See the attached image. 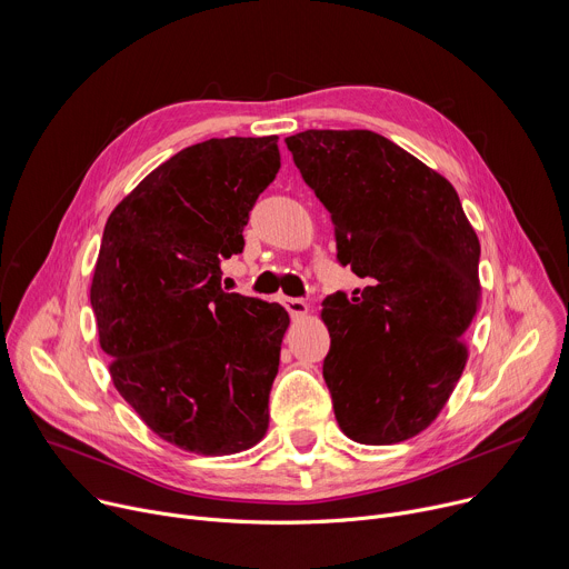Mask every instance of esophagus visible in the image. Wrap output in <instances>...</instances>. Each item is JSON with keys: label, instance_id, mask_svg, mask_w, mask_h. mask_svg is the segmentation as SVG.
Wrapping results in <instances>:
<instances>
[{"label": "esophagus", "instance_id": "34e87169", "mask_svg": "<svg viewBox=\"0 0 569 569\" xmlns=\"http://www.w3.org/2000/svg\"><path fill=\"white\" fill-rule=\"evenodd\" d=\"M286 310L292 315V317H303L308 312V303L303 299H297V297H283L281 299Z\"/></svg>", "mask_w": 569, "mask_h": 569}]
</instances>
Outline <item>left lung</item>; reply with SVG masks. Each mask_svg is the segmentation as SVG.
<instances>
[{
  "label": "left lung",
  "instance_id": "obj_1",
  "mask_svg": "<svg viewBox=\"0 0 569 569\" xmlns=\"http://www.w3.org/2000/svg\"><path fill=\"white\" fill-rule=\"evenodd\" d=\"M303 182L329 209L338 261L369 279L323 301V360L340 430L365 446L423 432L468 360L479 310V238L455 187L371 130L286 137Z\"/></svg>",
  "mask_w": 569,
  "mask_h": 569
}]
</instances>
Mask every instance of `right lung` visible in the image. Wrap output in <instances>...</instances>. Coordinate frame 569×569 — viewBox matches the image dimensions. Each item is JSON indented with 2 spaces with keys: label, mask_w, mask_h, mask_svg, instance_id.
Listing matches in <instances>:
<instances>
[{
  "label": "right lung",
  "mask_w": 569,
  "mask_h": 569,
  "mask_svg": "<svg viewBox=\"0 0 569 569\" xmlns=\"http://www.w3.org/2000/svg\"><path fill=\"white\" fill-rule=\"evenodd\" d=\"M272 137L189 146L110 213L90 301L117 391L159 437L222 457L270 423L288 312L220 288V261L281 167Z\"/></svg>",
  "instance_id": "obj_1"
}]
</instances>
